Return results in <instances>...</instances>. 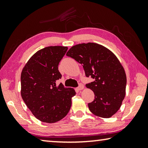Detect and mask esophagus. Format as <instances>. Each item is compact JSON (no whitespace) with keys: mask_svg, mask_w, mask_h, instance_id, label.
<instances>
[{"mask_svg":"<svg viewBox=\"0 0 148 148\" xmlns=\"http://www.w3.org/2000/svg\"><path fill=\"white\" fill-rule=\"evenodd\" d=\"M84 88V86L83 84L82 83H79V86H78V88H77V89H78V90H83Z\"/></svg>","mask_w":148,"mask_h":148,"instance_id":"1","label":"esophagus"}]
</instances>
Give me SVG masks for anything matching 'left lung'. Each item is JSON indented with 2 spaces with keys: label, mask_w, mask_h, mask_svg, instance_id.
<instances>
[{
  "label": "left lung",
  "mask_w": 148,
  "mask_h": 148,
  "mask_svg": "<svg viewBox=\"0 0 148 148\" xmlns=\"http://www.w3.org/2000/svg\"><path fill=\"white\" fill-rule=\"evenodd\" d=\"M66 56L82 64L86 77L94 81L86 84L95 95L88 103L90 111L102 118H110L120 109L126 93L124 68L111 51L94 43L72 47Z\"/></svg>",
  "instance_id": "obj_1"
}]
</instances>
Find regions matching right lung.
Here are the masks:
<instances>
[{
	"instance_id": "1",
	"label": "right lung",
	"mask_w": 148,
	"mask_h": 148,
	"mask_svg": "<svg viewBox=\"0 0 148 148\" xmlns=\"http://www.w3.org/2000/svg\"><path fill=\"white\" fill-rule=\"evenodd\" d=\"M67 47L50 46L37 51L29 58L21 74V95L37 119L53 123L66 115L76 95L73 88H64L57 80L61 78L58 64Z\"/></svg>"
}]
</instances>
